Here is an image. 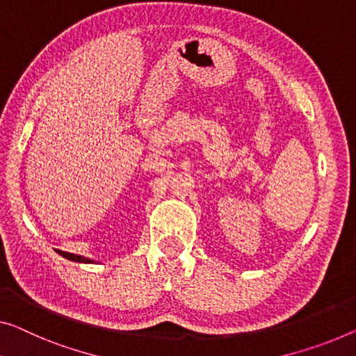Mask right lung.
I'll return each mask as SVG.
<instances>
[{"label":"right lung","instance_id":"1","mask_svg":"<svg viewBox=\"0 0 356 356\" xmlns=\"http://www.w3.org/2000/svg\"><path fill=\"white\" fill-rule=\"evenodd\" d=\"M57 252L60 254L62 257L68 259V261H73V262H81V264H94V261L88 257H83V256H76V254H70V252H65V251H59V249H56Z\"/></svg>","mask_w":356,"mask_h":356}]
</instances>
